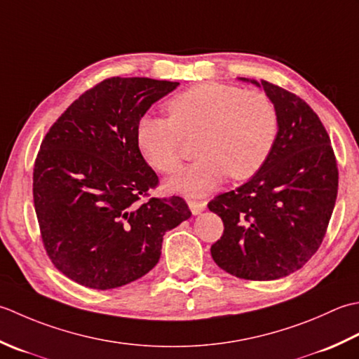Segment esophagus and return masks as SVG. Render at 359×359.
I'll list each match as a JSON object with an SVG mask.
<instances>
[{
	"label": "esophagus",
	"instance_id": "1",
	"mask_svg": "<svg viewBox=\"0 0 359 359\" xmlns=\"http://www.w3.org/2000/svg\"><path fill=\"white\" fill-rule=\"evenodd\" d=\"M187 204H189V209L192 210V214L194 215H198V214H201V212L206 209V201H195V200H189L187 201Z\"/></svg>",
	"mask_w": 359,
	"mask_h": 359
}]
</instances>
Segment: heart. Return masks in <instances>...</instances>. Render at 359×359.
Wrapping results in <instances>:
<instances>
[{"mask_svg":"<svg viewBox=\"0 0 359 359\" xmlns=\"http://www.w3.org/2000/svg\"><path fill=\"white\" fill-rule=\"evenodd\" d=\"M170 118L144 114L136 141L151 167L163 173L180 169L182 135L200 131V158L173 177L167 187L187 196H201L231 175L246 180L257 173L274 149L279 113L262 91L208 82L177 94L169 102Z\"/></svg>","mask_w":359,"mask_h":359,"instance_id":"heart-1","label":"heart"}]
</instances>
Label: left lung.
Returning <instances> with one entry per match:
<instances>
[{"instance_id":"1","label":"left lung","mask_w":359,"mask_h":359,"mask_svg":"<svg viewBox=\"0 0 359 359\" xmlns=\"http://www.w3.org/2000/svg\"><path fill=\"white\" fill-rule=\"evenodd\" d=\"M279 113L271 155L254 177L215 196L222 238L210 248L218 266L240 279L276 280L301 269L325 236L338 195V167L318 114L296 94L260 80Z\"/></svg>"}]
</instances>
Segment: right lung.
Listing matches in <instances>:
<instances>
[{
	"instance_id": "add662e5",
	"label": "right lung",
	"mask_w": 359,
	"mask_h": 359,
	"mask_svg": "<svg viewBox=\"0 0 359 359\" xmlns=\"http://www.w3.org/2000/svg\"><path fill=\"white\" fill-rule=\"evenodd\" d=\"M180 83L111 77L49 128L34 165V204L50 262L71 280L111 290L155 268L163 237L192 212L181 196L137 203L158 186L136 141L139 119Z\"/></svg>"
}]
</instances>
